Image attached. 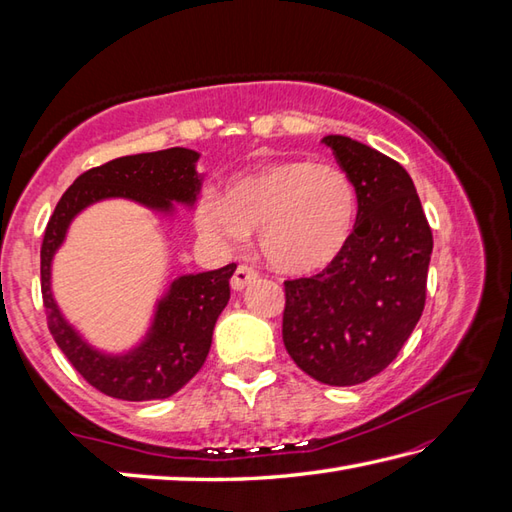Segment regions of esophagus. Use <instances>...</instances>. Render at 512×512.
<instances>
[{
	"label": "esophagus",
	"instance_id": "1",
	"mask_svg": "<svg viewBox=\"0 0 512 512\" xmlns=\"http://www.w3.org/2000/svg\"><path fill=\"white\" fill-rule=\"evenodd\" d=\"M255 279H257V270L255 268L239 264L233 279H231V286H233V290H244L250 284V281H255Z\"/></svg>",
	"mask_w": 512,
	"mask_h": 512
}]
</instances>
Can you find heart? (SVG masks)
Returning <instances> with one entry per match:
<instances>
[{
	"mask_svg": "<svg viewBox=\"0 0 512 512\" xmlns=\"http://www.w3.org/2000/svg\"><path fill=\"white\" fill-rule=\"evenodd\" d=\"M356 191L334 165L275 160L237 173L222 198L206 193L195 206V226L220 248H235L259 231L266 262L286 275L328 268L350 242Z\"/></svg>",
	"mask_w": 512,
	"mask_h": 512,
	"instance_id": "b5f03b06",
	"label": "heart"
}]
</instances>
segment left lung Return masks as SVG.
<instances>
[{"label":"left lung","mask_w":512,"mask_h":512,"mask_svg":"<svg viewBox=\"0 0 512 512\" xmlns=\"http://www.w3.org/2000/svg\"><path fill=\"white\" fill-rule=\"evenodd\" d=\"M321 143L354 184L356 224L323 273L284 284V345L308 376L347 387L383 372L416 328L433 235L396 160L347 136Z\"/></svg>","instance_id":"obj_1"}]
</instances>
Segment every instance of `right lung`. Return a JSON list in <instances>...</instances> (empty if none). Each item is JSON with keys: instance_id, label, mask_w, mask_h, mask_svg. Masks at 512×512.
I'll return each instance as SVG.
<instances>
[{"instance_id": "obj_1", "label": "right lung", "mask_w": 512, "mask_h": 512, "mask_svg": "<svg viewBox=\"0 0 512 512\" xmlns=\"http://www.w3.org/2000/svg\"><path fill=\"white\" fill-rule=\"evenodd\" d=\"M200 154L171 147L123 156L81 173L61 195L41 244V295L48 328L65 358L92 387L118 400H162L200 372L211 350L215 321L231 299L228 279L235 264L209 273L182 275L156 303L145 339L123 354L96 350L65 321L52 295V259L65 242L72 220L90 204L125 198L171 215L173 202L193 206L202 187L195 171Z\"/></svg>"}]
</instances>
